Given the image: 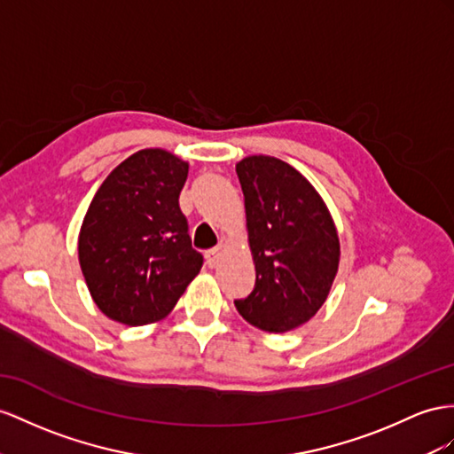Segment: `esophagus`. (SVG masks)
Returning a JSON list of instances; mask_svg holds the SVG:
<instances>
[{
    "instance_id": "obj_1",
    "label": "esophagus",
    "mask_w": 454,
    "mask_h": 454,
    "mask_svg": "<svg viewBox=\"0 0 454 454\" xmlns=\"http://www.w3.org/2000/svg\"><path fill=\"white\" fill-rule=\"evenodd\" d=\"M220 253H223V246H216V247L208 249V251L205 253V259H207V266H208V269H215V266L218 264Z\"/></svg>"
}]
</instances>
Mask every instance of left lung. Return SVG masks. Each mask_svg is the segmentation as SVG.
Instances as JSON below:
<instances>
[{
	"label": "left lung",
	"instance_id": "1",
	"mask_svg": "<svg viewBox=\"0 0 454 454\" xmlns=\"http://www.w3.org/2000/svg\"><path fill=\"white\" fill-rule=\"evenodd\" d=\"M246 197L254 261L253 292L234 303L264 332L282 333L317 315L340 264V239L322 197L309 180L276 157L236 165Z\"/></svg>",
	"mask_w": 454,
	"mask_h": 454
}]
</instances>
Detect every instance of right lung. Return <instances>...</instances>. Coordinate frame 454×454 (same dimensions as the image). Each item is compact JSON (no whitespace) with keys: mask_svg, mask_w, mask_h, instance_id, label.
Returning a JSON list of instances; mask_svg holds the SVG:
<instances>
[{"mask_svg":"<svg viewBox=\"0 0 454 454\" xmlns=\"http://www.w3.org/2000/svg\"><path fill=\"white\" fill-rule=\"evenodd\" d=\"M188 162L142 149L99 185L78 238L80 269L103 315L144 326L165 318L200 274L180 192Z\"/></svg>","mask_w":454,"mask_h":454,"instance_id":"obj_1","label":"right lung"}]
</instances>
